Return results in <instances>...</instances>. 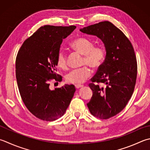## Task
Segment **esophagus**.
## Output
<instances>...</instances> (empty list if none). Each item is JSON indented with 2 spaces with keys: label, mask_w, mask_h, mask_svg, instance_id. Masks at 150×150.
Returning <instances> with one entry per match:
<instances>
[{
  "label": "esophagus",
  "mask_w": 150,
  "mask_h": 150,
  "mask_svg": "<svg viewBox=\"0 0 150 150\" xmlns=\"http://www.w3.org/2000/svg\"><path fill=\"white\" fill-rule=\"evenodd\" d=\"M83 86H82V85H80V84H76L75 85V87L76 89H79L80 88V87H82Z\"/></svg>",
  "instance_id": "34e87169"
}]
</instances>
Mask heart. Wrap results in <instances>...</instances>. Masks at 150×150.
<instances>
[{
  "mask_svg": "<svg viewBox=\"0 0 150 150\" xmlns=\"http://www.w3.org/2000/svg\"><path fill=\"white\" fill-rule=\"evenodd\" d=\"M70 46L73 50L84 55L83 64H88L93 69H97L103 63L105 59V50L100 46H94L92 40L86 37H78L72 40ZM57 64L62 69L67 67V55L60 50L57 55ZM91 75V70L87 66L70 71L66 76V80L70 83H82Z\"/></svg>",
  "mask_w": 150,
  "mask_h": 150,
  "instance_id": "b5f03b06",
  "label": "heart"
}]
</instances>
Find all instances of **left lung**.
<instances>
[{
	"label": "left lung",
	"mask_w": 150,
	"mask_h": 150,
	"mask_svg": "<svg viewBox=\"0 0 150 150\" xmlns=\"http://www.w3.org/2000/svg\"><path fill=\"white\" fill-rule=\"evenodd\" d=\"M81 33L97 36L106 50V57L89 87L93 96L87 104L91 114L106 120L117 115L126 106L133 93L137 63L132 45L118 28L109 21H102L80 29ZM95 82L104 84L102 87Z\"/></svg>",
	"instance_id": "8db88e82"
}]
</instances>
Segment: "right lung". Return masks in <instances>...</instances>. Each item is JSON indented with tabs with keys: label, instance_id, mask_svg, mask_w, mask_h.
I'll use <instances>...</instances> for the list:
<instances>
[{
	"label": "right lung",
	"instance_id": "right-lung-1",
	"mask_svg": "<svg viewBox=\"0 0 150 150\" xmlns=\"http://www.w3.org/2000/svg\"><path fill=\"white\" fill-rule=\"evenodd\" d=\"M76 28L44 25L25 40L16 60V75L19 93L27 109L42 120L52 121L64 114L76 91L74 85L50 89L55 74L57 55L63 40Z\"/></svg>",
	"mask_w": 150,
	"mask_h": 150
}]
</instances>
